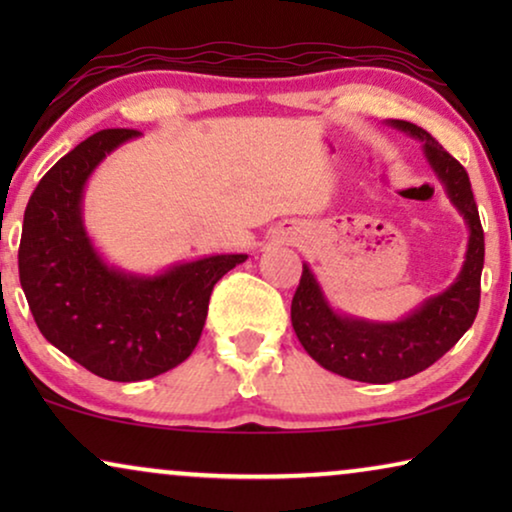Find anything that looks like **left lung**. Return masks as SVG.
I'll list each match as a JSON object with an SVG mask.
<instances>
[{
    "mask_svg": "<svg viewBox=\"0 0 512 512\" xmlns=\"http://www.w3.org/2000/svg\"><path fill=\"white\" fill-rule=\"evenodd\" d=\"M389 125L422 142L431 170L464 216L468 247L457 279L398 321H368L333 310L312 268L303 263V277L291 303V324L300 345L331 373L370 384L422 373L457 345L478 314L485 265V233L464 167L419 125L408 121H389Z\"/></svg>",
    "mask_w": 512,
    "mask_h": 512,
    "instance_id": "left-lung-1",
    "label": "left lung"
}]
</instances>
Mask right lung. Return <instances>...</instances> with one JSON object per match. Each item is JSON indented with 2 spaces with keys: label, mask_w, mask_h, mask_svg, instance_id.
Masks as SVG:
<instances>
[{
  "label": "right lung",
  "mask_w": 512,
  "mask_h": 512,
  "mask_svg": "<svg viewBox=\"0 0 512 512\" xmlns=\"http://www.w3.org/2000/svg\"><path fill=\"white\" fill-rule=\"evenodd\" d=\"M137 130H100L60 158L27 202L18 272L44 338L90 373L151 380L198 345L214 284L247 261L216 254L158 275L114 268L83 226V191L95 167Z\"/></svg>",
  "instance_id": "1"
}]
</instances>
